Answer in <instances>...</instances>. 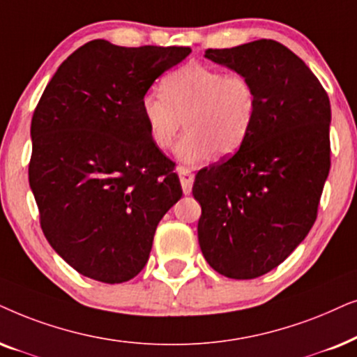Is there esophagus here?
I'll return each mask as SVG.
<instances>
[{
    "mask_svg": "<svg viewBox=\"0 0 357 357\" xmlns=\"http://www.w3.org/2000/svg\"><path fill=\"white\" fill-rule=\"evenodd\" d=\"M178 174H179V181H181L183 192L184 194H191L192 183H194V174L188 168H184V166H179Z\"/></svg>",
    "mask_w": 357,
    "mask_h": 357,
    "instance_id": "1",
    "label": "esophagus"
}]
</instances>
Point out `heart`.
<instances>
[{
	"label": "heart",
	"mask_w": 357,
	"mask_h": 357,
	"mask_svg": "<svg viewBox=\"0 0 357 357\" xmlns=\"http://www.w3.org/2000/svg\"><path fill=\"white\" fill-rule=\"evenodd\" d=\"M163 94L142 96L140 111L150 139L168 150L186 126L174 155L188 166H202L213 155L235 153L248 137L258 114V93L241 73H223L192 61L171 71L161 82Z\"/></svg>",
	"instance_id": "b5f03b06"
}]
</instances>
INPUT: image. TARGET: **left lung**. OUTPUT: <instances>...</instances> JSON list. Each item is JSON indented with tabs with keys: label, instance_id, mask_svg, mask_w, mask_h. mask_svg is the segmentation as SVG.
<instances>
[{
	"label": "left lung",
	"instance_id": "8db88e82",
	"mask_svg": "<svg viewBox=\"0 0 357 357\" xmlns=\"http://www.w3.org/2000/svg\"><path fill=\"white\" fill-rule=\"evenodd\" d=\"M206 59L248 76L258 114L240 150L196 176L199 245L217 273L255 279L278 268L315 223L330 173V99L275 40L208 49Z\"/></svg>",
	"mask_w": 357,
	"mask_h": 357
}]
</instances>
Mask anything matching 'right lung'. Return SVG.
Returning <instances> with one entry per match:
<instances>
[{
  "instance_id": "obj_1",
  "label": "right lung",
  "mask_w": 357,
  "mask_h": 357,
  "mask_svg": "<svg viewBox=\"0 0 357 357\" xmlns=\"http://www.w3.org/2000/svg\"><path fill=\"white\" fill-rule=\"evenodd\" d=\"M189 47L91 40L47 84L31 123L29 184L52 248L94 281H130L156 227L183 196L173 161L150 139L142 96Z\"/></svg>"
}]
</instances>
